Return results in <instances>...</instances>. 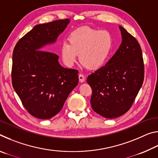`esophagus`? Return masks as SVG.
Here are the masks:
<instances>
[{
    "mask_svg": "<svg viewBox=\"0 0 158 158\" xmlns=\"http://www.w3.org/2000/svg\"><path fill=\"white\" fill-rule=\"evenodd\" d=\"M79 80L81 83H83V82L85 81V77H84V74H79Z\"/></svg>",
    "mask_w": 158,
    "mask_h": 158,
    "instance_id": "obj_1",
    "label": "esophagus"
}]
</instances>
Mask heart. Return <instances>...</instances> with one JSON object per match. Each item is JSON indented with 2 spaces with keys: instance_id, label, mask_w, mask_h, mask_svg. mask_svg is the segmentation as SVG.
Listing matches in <instances>:
<instances>
[{
  "instance_id": "obj_1",
  "label": "heart",
  "mask_w": 158,
  "mask_h": 158,
  "mask_svg": "<svg viewBox=\"0 0 158 158\" xmlns=\"http://www.w3.org/2000/svg\"><path fill=\"white\" fill-rule=\"evenodd\" d=\"M69 43L60 47L62 60L67 66H73L79 53V59L87 68H100L107 60L113 47V37L106 31H99L84 26L71 32Z\"/></svg>"
}]
</instances>
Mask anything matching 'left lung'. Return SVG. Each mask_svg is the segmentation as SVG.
I'll return each instance as SVG.
<instances>
[{
  "label": "left lung",
  "instance_id": "1",
  "mask_svg": "<svg viewBox=\"0 0 158 158\" xmlns=\"http://www.w3.org/2000/svg\"><path fill=\"white\" fill-rule=\"evenodd\" d=\"M122 42L105 66L88 77L92 89L90 104L94 111L115 118L129 110L143 84L144 65L139 44L119 26Z\"/></svg>",
  "mask_w": 158,
  "mask_h": 158
}]
</instances>
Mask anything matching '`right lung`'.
Here are the masks:
<instances>
[{
    "instance_id": "1",
    "label": "right lung",
    "mask_w": 158,
    "mask_h": 158,
    "mask_svg": "<svg viewBox=\"0 0 158 158\" xmlns=\"http://www.w3.org/2000/svg\"><path fill=\"white\" fill-rule=\"evenodd\" d=\"M69 21L66 19L36 25L18 41L13 51V88L28 113L37 118L56 116L78 84L77 69L63 68L58 55L41 51L56 42Z\"/></svg>"
}]
</instances>
